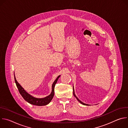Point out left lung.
<instances>
[{
    "label": "left lung",
    "instance_id": "1",
    "mask_svg": "<svg viewBox=\"0 0 128 128\" xmlns=\"http://www.w3.org/2000/svg\"><path fill=\"white\" fill-rule=\"evenodd\" d=\"M73 89H74V97L76 98V99L78 100V102H80L81 104H82V105H87V106H88V105H88V104H85V103H83L76 96V94H75V92H74V86H73Z\"/></svg>",
    "mask_w": 128,
    "mask_h": 128
}]
</instances>
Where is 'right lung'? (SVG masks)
<instances>
[{
	"label": "right lung",
	"instance_id": "add662e5",
	"mask_svg": "<svg viewBox=\"0 0 128 128\" xmlns=\"http://www.w3.org/2000/svg\"><path fill=\"white\" fill-rule=\"evenodd\" d=\"M60 76H59L56 79V80L54 81L53 84H52V92L50 94L42 98H35L32 95H30L29 93H28L24 89V88L19 84V83H18V82L16 81L15 76H14V81L15 83L16 84V86L18 88V90H19V92L22 97L24 99L25 101L28 102L29 103L34 105H36V106H44V105H46L48 104V103H50V102L52 101V99L54 97V86H55L56 84L57 83L58 80L60 78Z\"/></svg>",
	"mask_w": 128,
	"mask_h": 128
}]
</instances>
